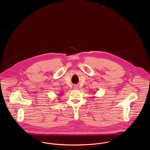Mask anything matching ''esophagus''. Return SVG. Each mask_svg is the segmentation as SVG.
<instances>
[{"label": "esophagus", "instance_id": "1", "mask_svg": "<svg viewBox=\"0 0 150 150\" xmlns=\"http://www.w3.org/2000/svg\"><path fill=\"white\" fill-rule=\"evenodd\" d=\"M78 88H79V86H77V85H76V86H74V89H77Z\"/></svg>", "mask_w": 150, "mask_h": 150}]
</instances>
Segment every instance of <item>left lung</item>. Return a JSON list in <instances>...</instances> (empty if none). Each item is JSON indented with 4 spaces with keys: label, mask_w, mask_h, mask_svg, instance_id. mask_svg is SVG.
I'll use <instances>...</instances> for the list:
<instances>
[{
    "label": "left lung",
    "mask_w": 150,
    "mask_h": 150,
    "mask_svg": "<svg viewBox=\"0 0 150 150\" xmlns=\"http://www.w3.org/2000/svg\"><path fill=\"white\" fill-rule=\"evenodd\" d=\"M93 94H94V93H93Z\"/></svg>",
    "instance_id": "1"
}]
</instances>
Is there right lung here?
<instances>
[{
	"instance_id": "1",
	"label": "right lung",
	"mask_w": 150,
	"mask_h": 150,
	"mask_svg": "<svg viewBox=\"0 0 150 150\" xmlns=\"http://www.w3.org/2000/svg\"><path fill=\"white\" fill-rule=\"evenodd\" d=\"M62 95V94H59V96H61Z\"/></svg>"
}]
</instances>
